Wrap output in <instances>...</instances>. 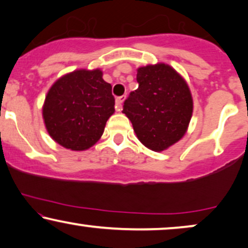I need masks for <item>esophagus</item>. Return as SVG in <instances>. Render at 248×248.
Instances as JSON below:
<instances>
[{"instance_id": "1", "label": "esophagus", "mask_w": 248, "mask_h": 248, "mask_svg": "<svg viewBox=\"0 0 248 248\" xmlns=\"http://www.w3.org/2000/svg\"><path fill=\"white\" fill-rule=\"evenodd\" d=\"M124 97L126 96H124V95H122V96H119L115 98V110L119 112L122 110V102L124 101Z\"/></svg>"}]
</instances>
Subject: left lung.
<instances>
[{"mask_svg": "<svg viewBox=\"0 0 248 248\" xmlns=\"http://www.w3.org/2000/svg\"><path fill=\"white\" fill-rule=\"evenodd\" d=\"M138 88L124 103L140 143L154 152L167 150L186 134L193 98L185 79L166 63L137 69Z\"/></svg>", "mask_w": 248, "mask_h": 248, "instance_id": "8db88e82", "label": "left lung"}]
</instances>
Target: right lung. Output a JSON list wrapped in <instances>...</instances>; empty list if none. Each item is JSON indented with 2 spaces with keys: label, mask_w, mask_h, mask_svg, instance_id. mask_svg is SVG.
<instances>
[{
  "label": "right lung",
  "mask_w": 248,
  "mask_h": 248,
  "mask_svg": "<svg viewBox=\"0 0 248 248\" xmlns=\"http://www.w3.org/2000/svg\"><path fill=\"white\" fill-rule=\"evenodd\" d=\"M102 76L100 69H80L62 76L49 88L43 119L49 136L61 146L85 151L103 135L114 113V97Z\"/></svg>",
  "instance_id": "1"
}]
</instances>
